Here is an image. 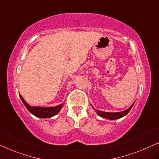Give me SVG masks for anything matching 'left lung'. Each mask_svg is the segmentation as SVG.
Returning a JSON list of instances; mask_svg holds the SVG:
<instances>
[{"label": "left lung", "instance_id": "obj_1", "mask_svg": "<svg viewBox=\"0 0 159 159\" xmlns=\"http://www.w3.org/2000/svg\"><path fill=\"white\" fill-rule=\"evenodd\" d=\"M134 103H133L129 108H127L126 110H125L124 111H120V112H114V113L105 112V111L95 109V108H93V106L92 105L91 106H92V107H93V109L96 111V113L99 116H101L102 118H108V119H109V120H116V119H118V118H120L125 116L129 112L130 110L131 109V108L133 107V106H134Z\"/></svg>", "mask_w": 159, "mask_h": 159}]
</instances>
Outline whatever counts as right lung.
<instances>
[{
	"label": "right lung",
	"mask_w": 159,
	"mask_h": 159,
	"mask_svg": "<svg viewBox=\"0 0 159 159\" xmlns=\"http://www.w3.org/2000/svg\"><path fill=\"white\" fill-rule=\"evenodd\" d=\"M19 96L22 101V102L24 104L25 107L30 113L34 115L35 116L41 118H48L53 117L54 116L60 112L61 108H62L64 103L59 104V105L54 106V107H41V106H31L28 104L26 101L24 100V98L21 96V95L19 94Z\"/></svg>",
	"instance_id": "obj_1"
}]
</instances>
